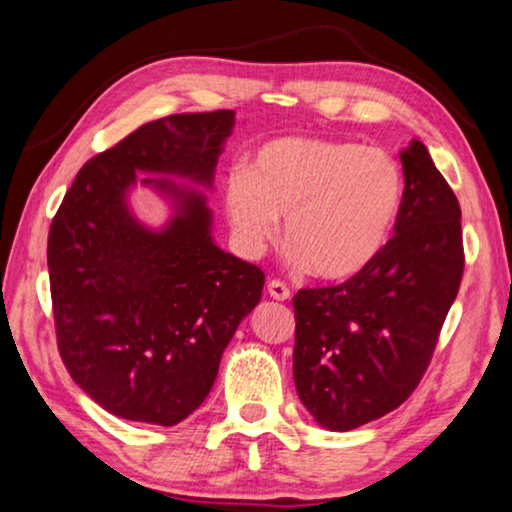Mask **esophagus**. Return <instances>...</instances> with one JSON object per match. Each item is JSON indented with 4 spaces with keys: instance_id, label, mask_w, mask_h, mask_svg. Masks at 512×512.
Instances as JSON below:
<instances>
[{
    "instance_id": "obj_1",
    "label": "esophagus",
    "mask_w": 512,
    "mask_h": 512,
    "mask_svg": "<svg viewBox=\"0 0 512 512\" xmlns=\"http://www.w3.org/2000/svg\"><path fill=\"white\" fill-rule=\"evenodd\" d=\"M267 292H270V297L276 299V301H288L290 299V288L279 279H272L270 283H267Z\"/></svg>"
}]
</instances>
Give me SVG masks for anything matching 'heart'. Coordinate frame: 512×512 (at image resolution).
<instances>
[{"instance_id":"b5f03b06","label":"heart","mask_w":512,"mask_h":512,"mask_svg":"<svg viewBox=\"0 0 512 512\" xmlns=\"http://www.w3.org/2000/svg\"><path fill=\"white\" fill-rule=\"evenodd\" d=\"M404 204L395 158L345 140L267 142L224 186V213L242 245L263 249L283 220L290 258L322 281L363 274L390 245Z\"/></svg>"}]
</instances>
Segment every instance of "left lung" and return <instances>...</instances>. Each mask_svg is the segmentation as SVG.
Here are the masks:
<instances>
[{
  "label": "left lung",
  "mask_w": 512,
  "mask_h": 512,
  "mask_svg": "<svg viewBox=\"0 0 512 512\" xmlns=\"http://www.w3.org/2000/svg\"><path fill=\"white\" fill-rule=\"evenodd\" d=\"M406 204L383 254L340 286L301 288L297 395L317 424L351 431L413 395L463 279L460 206L420 140L401 152Z\"/></svg>",
  "instance_id": "1"
}]
</instances>
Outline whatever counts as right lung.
Returning <instances> with one entry per match:
<instances>
[{
    "label": "right lung",
    "instance_id": "add662e5",
    "mask_svg": "<svg viewBox=\"0 0 512 512\" xmlns=\"http://www.w3.org/2000/svg\"><path fill=\"white\" fill-rule=\"evenodd\" d=\"M236 113H179L142 124L81 167L49 226L58 354L74 383L115 417L174 426L211 392L222 351L261 301V267L211 238L199 190L147 177L172 199L161 231L131 215L136 172L211 188Z\"/></svg>",
    "mask_w": 512,
    "mask_h": 512
}]
</instances>
